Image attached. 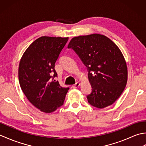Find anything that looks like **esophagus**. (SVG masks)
Wrapping results in <instances>:
<instances>
[{"instance_id":"34e87169","label":"esophagus","mask_w":146,"mask_h":146,"mask_svg":"<svg viewBox=\"0 0 146 146\" xmlns=\"http://www.w3.org/2000/svg\"><path fill=\"white\" fill-rule=\"evenodd\" d=\"M80 85V83L79 82H77V83H75V84H74V85L72 86V87H73V88H78Z\"/></svg>"}]
</instances>
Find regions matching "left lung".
<instances>
[{"label":"left lung","instance_id":"obj_1","mask_svg":"<svg viewBox=\"0 0 146 146\" xmlns=\"http://www.w3.org/2000/svg\"><path fill=\"white\" fill-rule=\"evenodd\" d=\"M73 49L88 70L92 91L88 103L98 108L112 105L119 98L127 82V67L118 46L100 34L80 36L71 39Z\"/></svg>","mask_w":146,"mask_h":146}]
</instances>
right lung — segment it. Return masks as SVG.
I'll return each instance as SVG.
<instances>
[{
  "label": "right lung",
  "instance_id": "right-lung-1",
  "mask_svg": "<svg viewBox=\"0 0 146 146\" xmlns=\"http://www.w3.org/2000/svg\"><path fill=\"white\" fill-rule=\"evenodd\" d=\"M68 40V37H40L21 59L18 73L21 88L31 103L43 112H53L62 106L70 89L53 81L57 76L55 63Z\"/></svg>",
  "mask_w": 146,
  "mask_h": 146
}]
</instances>
